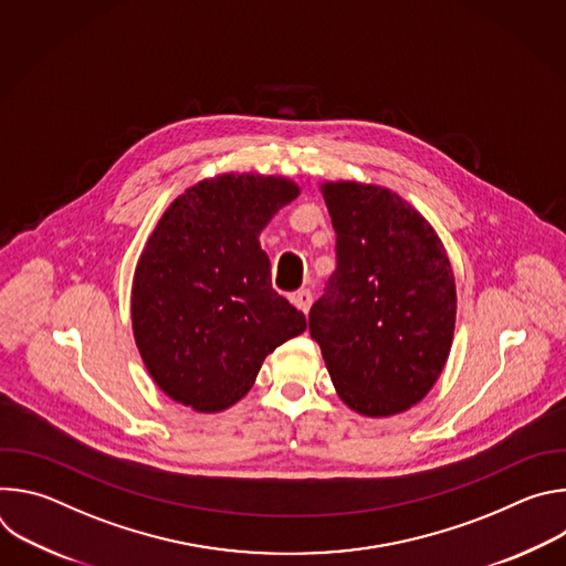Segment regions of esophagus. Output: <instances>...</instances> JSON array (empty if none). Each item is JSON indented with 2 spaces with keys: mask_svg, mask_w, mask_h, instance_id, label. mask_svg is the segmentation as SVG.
<instances>
[{
  "mask_svg": "<svg viewBox=\"0 0 566 566\" xmlns=\"http://www.w3.org/2000/svg\"><path fill=\"white\" fill-rule=\"evenodd\" d=\"M311 302H313V295H311L308 289H302V291H297V293L293 295V304H295L302 313H308Z\"/></svg>",
  "mask_w": 566,
  "mask_h": 566,
  "instance_id": "1",
  "label": "esophagus"
}]
</instances>
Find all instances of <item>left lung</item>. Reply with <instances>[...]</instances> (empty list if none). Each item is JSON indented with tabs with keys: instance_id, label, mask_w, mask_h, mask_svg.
Returning a JSON list of instances; mask_svg holds the SVG:
<instances>
[{
	"instance_id": "8db88e82",
	"label": "left lung",
	"mask_w": 566,
	"mask_h": 566,
	"mask_svg": "<svg viewBox=\"0 0 566 566\" xmlns=\"http://www.w3.org/2000/svg\"><path fill=\"white\" fill-rule=\"evenodd\" d=\"M338 269L308 313L336 394L369 419L410 410L439 380L454 338L457 286L441 237L398 192L322 181Z\"/></svg>"
}]
</instances>
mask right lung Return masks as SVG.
<instances>
[{
    "mask_svg": "<svg viewBox=\"0 0 566 566\" xmlns=\"http://www.w3.org/2000/svg\"><path fill=\"white\" fill-rule=\"evenodd\" d=\"M300 186L223 172L184 190L149 232L132 280V332L158 389L195 412H221L262 363L306 329L271 284L260 234Z\"/></svg>",
    "mask_w": 566,
    "mask_h": 566,
    "instance_id": "1",
    "label": "right lung"
}]
</instances>
